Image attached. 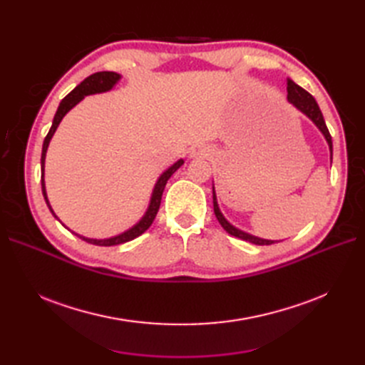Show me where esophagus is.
<instances>
[{"mask_svg":"<svg viewBox=\"0 0 365 365\" xmlns=\"http://www.w3.org/2000/svg\"><path fill=\"white\" fill-rule=\"evenodd\" d=\"M205 153H204V150H196V152H193V157H204Z\"/></svg>","mask_w":365,"mask_h":365,"instance_id":"34e87169","label":"esophagus"}]
</instances>
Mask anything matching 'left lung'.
I'll return each mask as SVG.
<instances>
[{
    "mask_svg": "<svg viewBox=\"0 0 365 365\" xmlns=\"http://www.w3.org/2000/svg\"><path fill=\"white\" fill-rule=\"evenodd\" d=\"M288 101L297 109H300L303 114H306L309 118H311L314 123L317 125V128L323 132V135L326 137V140L329 143L330 153H332V137H330V134H329V129L326 126V121H324V117L322 114V109H319L315 98L311 94H309L306 90H303L302 86H298L291 79H288ZM213 208H215V215H216V217L219 220V224L222 225V228L227 231L228 235L235 236V237H239L242 240L251 242V244H256V245H271V244H274V240H264V239L254 237V236L247 235V233H244V231H240V230H237V228H235L233 225H231L228 220L222 216V213H220L217 201H216L215 187H213Z\"/></svg>",
    "mask_w": 365,
    "mask_h": 365,
    "instance_id": "obj_1",
    "label": "left lung"
}]
</instances>
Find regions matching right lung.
Masks as SVG:
<instances>
[{"label": "right lung", "instance_id": "1", "mask_svg": "<svg viewBox=\"0 0 365 365\" xmlns=\"http://www.w3.org/2000/svg\"><path fill=\"white\" fill-rule=\"evenodd\" d=\"M120 79V74L117 73H113V71H98V73H94L91 76H88L86 79L83 82H81L79 85H77L74 90L67 96L63 97V101L61 102L58 111H56V115H54L53 118V125L48 130V134L46 137V140H43V145H42V155H41V184H42V193H43V197H46V202L48 205V208L51 210L50 204H48V200H47V193H46V184H43V163H46V153H47V148H48V143L53 137L54 132H56L61 120L63 118V115L67 114L70 109L73 106H76L77 103H79L82 98L88 94H96V93H105V91H109L111 88L118 82ZM182 160L176 161L172 168H169L168 170H165L155 184V189H153V193H152V197H150V204H149V208L146 215L141 217L140 222L137 225H134L132 228H129L128 231H125V233H121L118 236H114V237H109V239H88V237H83V236H79L81 239H83L85 242H88V244H93V245H98V247H113V245H120V244H125V242H129L132 239L138 237L140 235L145 233V231L152 225L153 219H155L157 213H158V208H160V204H161V196H163V192H164V187L165 184H168L170 176L178 170L181 165H182ZM51 213L54 215V212L51 210ZM56 216V215H54Z\"/></svg>", "mask_w": 365, "mask_h": 365}]
</instances>
